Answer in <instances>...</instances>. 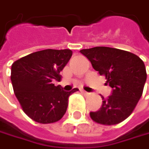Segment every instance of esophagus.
Segmentation results:
<instances>
[{
  "label": "esophagus",
  "mask_w": 149,
  "mask_h": 149,
  "mask_svg": "<svg viewBox=\"0 0 149 149\" xmlns=\"http://www.w3.org/2000/svg\"><path fill=\"white\" fill-rule=\"evenodd\" d=\"M82 93H83L84 95H88V94H89V93H88V92H87V91H85V90H82Z\"/></svg>",
  "instance_id": "34e87169"
}]
</instances>
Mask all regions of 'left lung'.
<instances>
[{
  "label": "left lung",
  "mask_w": 149,
  "mask_h": 149,
  "mask_svg": "<svg viewBox=\"0 0 149 149\" xmlns=\"http://www.w3.org/2000/svg\"><path fill=\"white\" fill-rule=\"evenodd\" d=\"M80 53L113 88L108 98L102 96V107L91 112L90 118L104 125L119 124L132 113L142 96L147 79L143 61L130 52L113 47H95Z\"/></svg>",
  "instance_id": "obj_1"
}]
</instances>
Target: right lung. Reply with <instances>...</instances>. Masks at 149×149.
Wrapping results in <instances>:
<instances>
[{
	"instance_id": "add662e5",
	"label": "right lung",
	"mask_w": 149,
	"mask_h": 149,
	"mask_svg": "<svg viewBox=\"0 0 149 149\" xmlns=\"http://www.w3.org/2000/svg\"><path fill=\"white\" fill-rule=\"evenodd\" d=\"M72 55L70 49H45L22 57L12 65L14 94L24 113L32 120L54 123L65 113L69 96L78 88L66 92L53 81H61V72Z\"/></svg>"
}]
</instances>
